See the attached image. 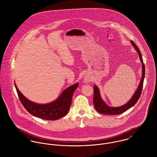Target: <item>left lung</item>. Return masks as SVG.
Masks as SVG:
<instances>
[{
  "mask_svg": "<svg viewBox=\"0 0 157 157\" xmlns=\"http://www.w3.org/2000/svg\"><path fill=\"white\" fill-rule=\"evenodd\" d=\"M131 44L134 47L136 51H137L139 55L140 60L142 63V76H141L140 82L139 83V86L137 90H136L132 97L127 103L120 107H111V106H108L103 101V100H102L100 96V90H98V87L94 85V98H93L94 105L96 111L100 113L106 114V115H119L123 112H126L127 110H128L129 109L132 108L133 106H134L135 103L138 101L139 98L140 97L142 90H143V82H144V78L145 76V67H144V64L143 63L141 52L139 50V48L136 45H135V44L132 40H131Z\"/></svg>",
  "mask_w": 157,
  "mask_h": 157,
  "instance_id": "obj_1",
  "label": "left lung"
}]
</instances>
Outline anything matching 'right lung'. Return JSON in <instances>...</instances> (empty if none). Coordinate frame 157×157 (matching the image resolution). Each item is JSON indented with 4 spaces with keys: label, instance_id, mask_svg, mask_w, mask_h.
Instances as JSON below:
<instances>
[{
    "label": "right lung",
    "instance_id": "right-lung-1",
    "mask_svg": "<svg viewBox=\"0 0 157 157\" xmlns=\"http://www.w3.org/2000/svg\"><path fill=\"white\" fill-rule=\"evenodd\" d=\"M78 86L77 83L64 90L59 97L48 104H37L28 100L18 90L15 84L19 100L26 110L31 115L46 120H56L63 117L70 108L75 90Z\"/></svg>",
    "mask_w": 157,
    "mask_h": 157
}]
</instances>
